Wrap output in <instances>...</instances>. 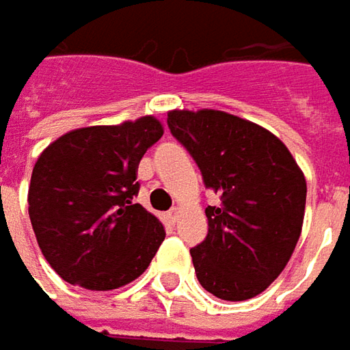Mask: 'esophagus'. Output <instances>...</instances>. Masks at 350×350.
Instances as JSON below:
<instances>
[{
    "label": "esophagus",
    "instance_id": "34e87169",
    "mask_svg": "<svg viewBox=\"0 0 350 350\" xmlns=\"http://www.w3.org/2000/svg\"><path fill=\"white\" fill-rule=\"evenodd\" d=\"M164 219H166V223L168 224H174L176 219H178V209H176V207H172L170 211H166Z\"/></svg>",
    "mask_w": 350,
    "mask_h": 350
}]
</instances>
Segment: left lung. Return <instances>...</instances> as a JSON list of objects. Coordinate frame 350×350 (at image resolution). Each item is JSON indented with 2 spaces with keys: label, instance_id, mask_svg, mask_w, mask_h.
Instances as JSON below:
<instances>
[{
  "label": "left lung",
  "instance_id": "obj_1",
  "mask_svg": "<svg viewBox=\"0 0 350 350\" xmlns=\"http://www.w3.org/2000/svg\"><path fill=\"white\" fill-rule=\"evenodd\" d=\"M166 124L221 196L207 205V236L189 250L198 281L223 300L263 293L300 238L306 180L293 154L258 124L221 110H172Z\"/></svg>",
  "mask_w": 350,
  "mask_h": 350
}]
</instances>
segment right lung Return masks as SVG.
<instances>
[{
	"label": "right lung",
	"mask_w": 350,
	"mask_h": 350,
	"mask_svg": "<svg viewBox=\"0 0 350 350\" xmlns=\"http://www.w3.org/2000/svg\"><path fill=\"white\" fill-rule=\"evenodd\" d=\"M161 137V122L145 116L69 131L38 157L29 215L44 258L64 281L112 291L149 267L164 228L135 203L137 166Z\"/></svg>",
	"instance_id": "add662e5"
}]
</instances>
